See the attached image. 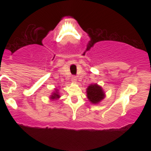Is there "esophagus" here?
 Instances as JSON below:
<instances>
[{"label": "esophagus", "mask_w": 151, "mask_h": 151, "mask_svg": "<svg viewBox=\"0 0 151 151\" xmlns=\"http://www.w3.org/2000/svg\"><path fill=\"white\" fill-rule=\"evenodd\" d=\"M77 80V78L76 76H72V81H73V82H76Z\"/></svg>", "instance_id": "34e87169"}]
</instances>
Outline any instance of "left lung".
Instances as JSON below:
<instances>
[{
	"mask_svg": "<svg viewBox=\"0 0 151 151\" xmlns=\"http://www.w3.org/2000/svg\"><path fill=\"white\" fill-rule=\"evenodd\" d=\"M87 97L92 104H97L104 97V93L101 86L97 84H91L86 90Z\"/></svg>",
	"mask_w": 151,
	"mask_h": 151,
	"instance_id": "1",
	"label": "left lung"
}]
</instances>
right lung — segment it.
Masks as SVG:
<instances>
[{"label": "right lung", "mask_w": 151, "mask_h": 151, "mask_svg": "<svg viewBox=\"0 0 151 151\" xmlns=\"http://www.w3.org/2000/svg\"><path fill=\"white\" fill-rule=\"evenodd\" d=\"M60 97V95L58 94V92L56 93H54L51 96V99H58Z\"/></svg>", "instance_id": "obj_1"}]
</instances>
